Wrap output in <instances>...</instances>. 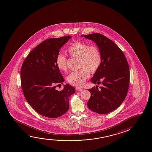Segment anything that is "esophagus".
I'll return each instance as SVG.
<instances>
[{
  "label": "esophagus",
  "mask_w": 152,
  "mask_h": 152,
  "mask_svg": "<svg viewBox=\"0 0 152 152\" xmlns=\"http://www.w3.org/2000/svg\"><path fill=\"white\" fill-rule=\"evenodd\" d=\"M76 91H83L84 90V89L82 88H80V87H77L76 88Z\"/></svg>",
  "instance_id": "obj_1"
}]
</instances>
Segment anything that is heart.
I'll use <instances>...</instances> for the list:
<instances>
[{"mask_svg": "<svg viewBox=\"0 0 152 152\" xmlns=\"http://www.w3.org/2000/svg\"><path fill=\"white\" fill-rule=\"evenodd\" d=\"M68 53L75 58H78V64L80 70L70 73L67 77V81L75 86H83L91 74L98 70L102 62V56L100 49L95 45H89L80 41H75L67 49ZM56 65L59 70H67V58L63 54L57 55Z\"/></svg>", "mask_w": 152, "mask_h": 152, "instance_id": "1", "label": "heart"}]
</instances>
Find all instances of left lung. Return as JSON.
<instances>
[{"instance_id":"left-lung-1","label":"left lung","mask_w":152,"mask_h":152,"mask_svg":"<svg viewBox=\"0 0 152 152\" xmlns=\"http://www.w3.org/2000/svg\"><path fill=\"white\" fill-rule=\"evenodd\" d=\"M84 37L96 42L102 56L101 66L91 79L101 86L89 89L91 96L87 105L94 112L106 114L117 109L126 98L130 80L129 64L123 51L105 36L94 33Z\"/></svg>"}]
</instances>
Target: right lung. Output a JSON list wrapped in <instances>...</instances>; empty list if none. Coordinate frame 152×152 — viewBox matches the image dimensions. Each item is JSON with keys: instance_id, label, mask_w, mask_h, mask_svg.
Instances as JSON below:
<instances>
[{"instance_id": "obj_1", "label": "right lung", "mask_w": 152, "mask_h": 152, "mask_svg": "<svg viewBox=\"0 0 152 152\" xmlns=\"http://www.w3.org/2000/svg\"><path fill=\"white\" fill-rule=\"evenodd\" d=\"M70 35L45 40L30 52L20 70L21 86L28 104L40 115L57 118L69 110V98L75 89L66 84L61 91L64 78L56 65L59 50L71 38Z\"/></svg>"}]
</instances>
